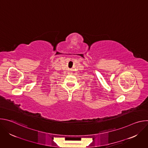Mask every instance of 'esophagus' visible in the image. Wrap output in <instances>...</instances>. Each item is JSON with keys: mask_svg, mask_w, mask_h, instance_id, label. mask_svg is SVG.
Masks as SVG:
<instances>
[{"mask_svg": "<svg viewBox=\"0 0 148 148\" xmlns=\"http://www.w3.org/2000/svg\"><path fill=\"white\" fill-rule=\"evenodd\" d=\"M69 74H70V75H71V74H72V73H71V72H69Z\"/></svg>", "mask_w": 148, "mask_h": 148, "instance_id": "obj_1", "label": "esophagus"}]
</instances>
